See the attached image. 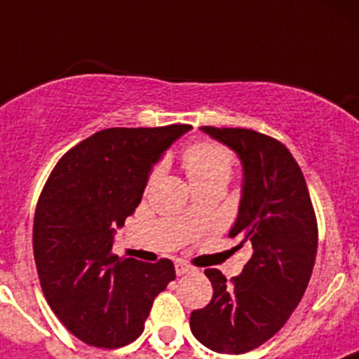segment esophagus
Wrapping results in <instances>:
<instances>
[{
    "label": "esophagus",
    "mask_w": 359,
    "mask_h": 359,
    "mask_svg": "<svg viewBox=\"0 0 359 359\" xmlns=\"http://www.w3.org/2000/svg\"><path fill=\"white\" fill-rule=\"evenodd\" d=\"M174 269H176V275H180V277L192 271V268H190L189 264H185V262H176V264H174Z\"/></svg>",
    "instance_id": "1"
}]
</instances>
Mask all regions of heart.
Wrapping results in <instances>:
<instances>
[{
	"label": "heart",
	"mask_w": 359,
	"mask_h": 359,
	"mask_svg": "<svg viewBox=\"0 0 359 359\" xmlns=\"http://www.w3.org/2000/svg\"><path fill=\"white\" fill-rule=\"evenodd\" d=\"M183 165L192 187L215 180L228 182L233 169V156L215 142H198L183 152Z\"/></svg>",
	"instance_id": "obj_1"
}]
</instances>
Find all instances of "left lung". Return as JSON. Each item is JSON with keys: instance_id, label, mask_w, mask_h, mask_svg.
<instances>
[{"instance_id": "obj_1", "label": "left lung", "mask_w": 359, "mask_h": 359, "mask_svg": "<svg viewBox=\"0 0 359 359\" xmlns=\"http://www.w3.org/2000/svg\"><path fill=\"white\" fill-rule=\"evenodd\" d=\"M236 152L243 167L239 212L230 237L252 246L243 273L207 269L212 300L192 311L190 331L210 351L243 354L287 322L309 284L318 228L304 174L280 142L231 128H199Z\"/></svg>"}]
</instances>
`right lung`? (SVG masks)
<instances>
[{"label":"right lung","mask_w":359,"mask_h":359,"mask_svg":"<svg viewBox=\"0 0 359 359\" xmlns=\"http://www.w3.org/2000/svg\"><path fill=\"white\" fill-rule=\"evenodd\" d=\"M190 126L111 128L68 151L50 174L34 217L41 287L62 325L84 344L115 348L144 332L174 264L113 255L116 228L140 205L152 167Z\"/></svg>","instance_id":"add662e5"}]
</instances>
